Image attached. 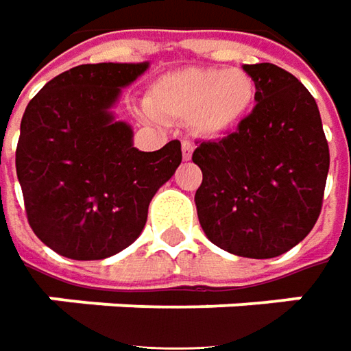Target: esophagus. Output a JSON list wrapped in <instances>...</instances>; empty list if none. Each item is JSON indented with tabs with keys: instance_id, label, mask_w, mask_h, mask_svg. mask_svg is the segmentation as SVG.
Segmentation results:
<instances>
[{
	"instance_id": "34e87169",
	"label": "esophagus",
	"mask_w": 351,
	"mask_h": 351,
	"mask_svg": "<svg viewBox=\"0 0 351 351\" xmlns=\"http://www.w3.org/2000/svg\"><path fill=\"white\" fill-rule=\"evenodd\" d=\"M181 150H183V160H189L193 156L195 145L189 143V141H183V143H181Z\"/></svg>"
}]
</instances>
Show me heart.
<instances>
[{
  "instance_id": "heart-1",
  "label": "heart",
  "mask_w": 351,
  "mask_h": 351,
  "mask_svg": "<svg viewBox=\"0 0 351 351\" xmlns=\"http://www.w3.org/2000/svg\"><path fill=\"white\" fill-rule=\"evenodd\" d=\"M255 81L241 69H183L160 77L147 104L166 119H195L204 135L234 127L255 100Z\"/></svg>"
}]
</instances>
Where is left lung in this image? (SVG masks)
I'll use <instances>...</instances> for the list:
<instances>
[{"label": "left lung", "mask_w": 351, "mask_h": 351, "mask_svg": "<svg viewBox=\"0 0 351 351\" xmlns=\"http://www.w3.org/2000/svg\"><path fill=\"white\" fill-rule=\"evenodd\" d=\"M255 81L253 112L234 133L203 141L193 162L199 222L214 245L249 258L278 257L307 236L323 208L330 164L311 93L274 63L243 65Z\"/></svg>", "instance_id": "obj_1"}]
</instances>
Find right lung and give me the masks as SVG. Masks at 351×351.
Masks as SVG:
<instances>
[{"label":"right lung","mask_w":351,"mask_h":351,"mask_svg":"<svg viewBox=\"0 0 351 351\" xmlns=\"http://www.w3.org/2000/svg\"><path fill=\"white\" fill-rule=\"evenodd\" d=\"M148 63H86L46 82L30 102L16 143V178L28 224L42 243L75 261L129 247L148 204L181 164V143L133 147L131 127L108 112Z\"/></svg>","instance_id":"right-lung-1"}]
</instances>
